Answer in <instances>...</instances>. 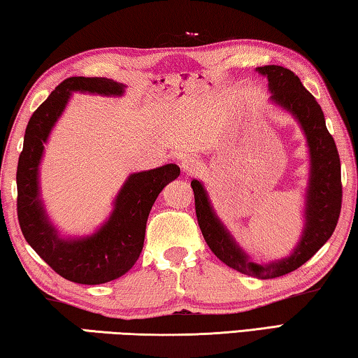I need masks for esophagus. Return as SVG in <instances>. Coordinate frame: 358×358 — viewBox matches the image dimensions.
I'll return each mask as SVG.
<instances>
[{
  "instance_id": "34e87169",
  "label": "esophagus",
  "mask_w": 358,
  "mask_h": 358,
  "mask_svg": "<svg viewBox=\"0 0 358 358\" xmlns=\"http://www.w3.org/2000/svg\"><path fill=\"white\" fill-rule=\"evenodd\" d=\"M180 168H182V171L185 174H196L198 171H200L201 163H200V160H198L196 157L187 155L184 160H182V163H180Z\"/></svg>"
}]
</instances>
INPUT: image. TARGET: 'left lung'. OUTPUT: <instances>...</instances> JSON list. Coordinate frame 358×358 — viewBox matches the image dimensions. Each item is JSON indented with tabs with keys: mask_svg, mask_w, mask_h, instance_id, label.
Segmentation results:
<instances>
[{
	"mask_svg": "<svg viewBox=\"0 0 358 358\" xmlns=\"http://www.w3.org/2000/svg\"><path fill=\"white\" fill-rule=\"evenodd\" d=\"M255 71L268 79L269 101L284 109L298 122L306 138L309 154V178L304 190L303 230L296 245L284 259L257 263L236 243L209 200L206 187L193 179L198 225L209 249L219 260L236 271L259 279H273L295 271L324 245L335 231L341 213L343 187L341 162L335 139L327 130L325 117L315 98L298 76L278 64H266Z\"/></svg>",
	"mask_w": 358,
	"mask_h": 358,
	"instance_id": "left-lung-1",
	"label": "left lung"
}]
</instances>
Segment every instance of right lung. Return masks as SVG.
Instances as JSON below:
<instances>
[{
	"label": "right lung",
	"instance_id": "1",
	"mask_svg": "<svg viewBox=\"0 0 358 358\" xmlns=\"http://www.w3.org/2000/svg\"><path fill=\"white\" fill-rule=\"evenodd\" d=\"M127 85L106 78H69L34 110L28 122L17 166V215L27 243L62 278L96 285L124 276L139 259L145 224L158 193L180 174L174 163L133 173L117 192L109 217L84 236H64L47 214L39 185V165L52 130L73 93L124 96Z\"/></svg>",
	"mask_w": 358,
	"mask_h": 358
}]
</instances>
